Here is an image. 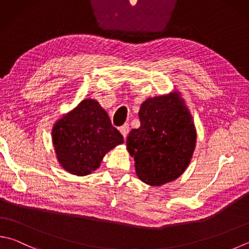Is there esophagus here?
<instances>
[{
    "label": "esophagus",
    "instance_id": "esophagus-1",
    "mask_svg": "<svg viewBox=\"0 0 249 249\" xmlns=\"http://www.w3.org/2000/svg\"><path fill=\"white\" fill-rule=\"evenodd\" d=\"M119 131H120V133L123 134V137H124V140H125V138L128 137V133H129V131H130L129 124H124L119 129Z\"/></svg>",
    "mask_w": 249,
    "mask_h": 249
}]
</instances>
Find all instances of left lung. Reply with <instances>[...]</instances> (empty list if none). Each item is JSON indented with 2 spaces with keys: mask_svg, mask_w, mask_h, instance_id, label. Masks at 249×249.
I'll use <instances>...</instances> for the list:
<instances>
[{
  "mask_svg": "<svg viewBox=\"0 0 249 249\" xmlns=\"http://www.w3.org/2000/svg\"><path fill=\"white\" fill-rule=\"evenodd\" d=\"M139 117L140 128L131 130L126 139L138 178L152 186L178 179L190 165L197 139L181 92L148 97Z\"/></svg>",
  "mask_w": 249,
  "mask_h": 249,
  "instance_id": "8db88e82",
  "label": "left lung"
}]
</instances>
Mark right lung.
<instances>
[{"label":"right lung","instance_id":"add662e5","mask_svg":"<svg viewBox=\"0 0 249 249\" xmlns=\"http://www.w3.org/2000/svg\"><path fill=\"white\" fill-rule=\"evenodd\" d=\"M52 141L59 166L83 177L95 171L105 155L124 143V137L98 102L86 98L56 120Z\"/></svg>","mask_w":249,"mask_h":249}]
</instances>
